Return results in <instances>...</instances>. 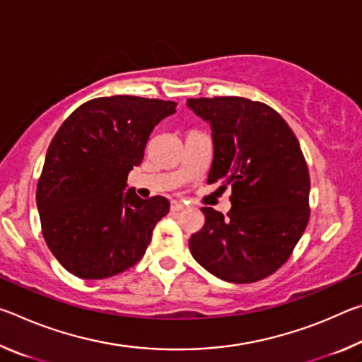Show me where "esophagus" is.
<instances>
[{
  "mask_svg": "<svg viewBox=\"0 0 362 362\" xmlns=\"http://www.w3.org/2000/svg\"><path fill=\"white\" fill-rule=\"evenodd\" d=\"M187 207V204L183 203V201H177V199H174L173 203H170V209L173 211H183Z\"/></svg>",
  "mask_w": 362,
  "mask_h": 362,
  "instance_id": "obj_1",
  "label": "esophagus"
}]
</instances>
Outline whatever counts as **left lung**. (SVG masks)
<instances>
[{
    "instance_id": "left-lung-1",
    "label": "left lung",
    "mask_w": 362,
    "mask_h": 362,
    "mask_svg": "<svg viewBox=\"0 0 362 362\" xmlns=\"http://www.w3.org/2000/svg\"><path fill=\"white\" fill-rule=\"evenodd\" d=\"M211 124L207 183L231 187V209L203 207L206 223L189 238L194 260L217 278L257 283L289 259L310 220V174L289 124L267 103L244 97L188 99Z\"/></svg>"
}]
</instances>
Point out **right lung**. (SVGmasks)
Masks as SVG:
<instances>
[{
  "mask_svg": "<svg viewBox=\"0 0 362 362\" xmlns=\"http://www.w3.org/2000/svg\"><path fill=\"white\" fill-rule=\"evenodd\" d=\"M175 102L137 95L99 97L78 107L49 145L36 187L41 230L65 269L83 279L126 272L142 259L164 196L139 198L127 174L144 159L159 121Z\"/></svg>",
  "mask_w": 362,
  "mask_h": 362,
  "instance_id": "1",
  "label": "right lung"
}]
</instances>
